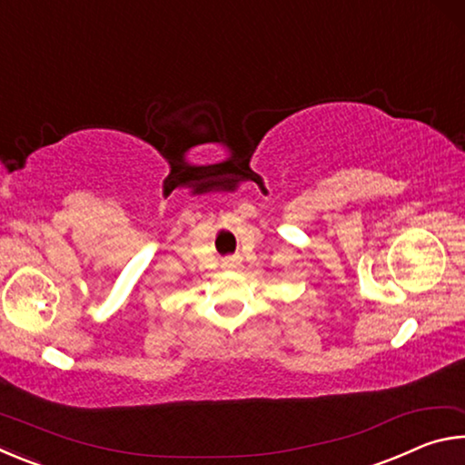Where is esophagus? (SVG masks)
<instances>
[{"label": "esophagus", "mask_w": 465, "mask_h": 465, "mask_svg": "<svg viewBox=\"0 0 465 465\" xmlns=\"http://www.w3.org/2000/svg\"><path fill=\"white\" fill-rule=\"evenodd\" d=\"M240 262H242L240 256H227L223 261V266H225V269H238Z\"/></svg>", "instance_id": "34e87169"}]
</instances>
